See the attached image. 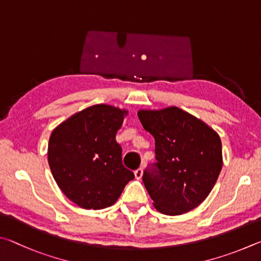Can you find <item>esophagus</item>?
Returning a JSON list of instances; mask_svg holds the SVG:
<instances>
[{
  "instance_id": "esophagus-1",
  "label": "esophagus",
  "mask_w": 261,
  "mask_h": 261,
  "mask_svg": "<svg viewBox=\"0 0 261 261\" xmlns=\"http://www.w3.org/2000/svg\"><path fill=\"white\" fill-rule=\"evenodd\" d=\"M134 174H135L136 179L140 180L141 177H142V175H143V170H142V168H138V170L134 172Z\"/></svg>"
}]
</instances>
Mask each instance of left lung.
Returning a JSON list of instances; mask_svg holds the SVG:
<instances>
[{
	"label": "left lung",
	"instance_id": "8db88e82",
	"mask_svg": "<svg viewBox=\"0 0 261 261\" xmlns=\"http://www.w3.org/2000/svg\"><path fill=\"white\" fill-rule=\"evenodd\" d=\"M138 116L156 144L157 163L142 177L153 206L167 216H180L197 207L221 172L220 136L176 107L140 110Z\"/></svg>",
	"mask_w": 261,
	"mask_h": 261
}]
</instances>
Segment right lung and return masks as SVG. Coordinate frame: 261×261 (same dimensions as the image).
I'll return each mask as SVG.
<instances>
[{
    "instance_id": "1",
    "label": "right lung",
    "mask_w": 261,
    "mask_h": 261,
    "mask_svg": "<svg viewBox=\"0 0 261 261\" xmlns=\"http://www.w3.org/2000/svg\"><path fill=\"white\" fill-rule=\"evenodd\" d=\"M125 109L96 104L67 118L49 139L48 163L63 194L86 210L113 205L134 173L121 163L116 134Z\"/></svg>"
}]
</instances>
